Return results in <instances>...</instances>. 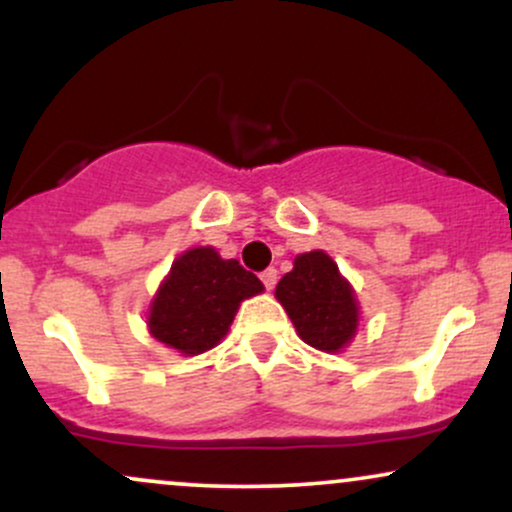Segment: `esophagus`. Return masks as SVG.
Segmentation results:
<instances>
[{"instance_id": "esophagus-1", "label": "esophagus", "mask_w": 512, "mask_h": 512, "mask_svg": "<svg viewBox=\"0 0 512 512\" xmlns=\"http://www.w3.org/2000/svg\"><path fill=\"white\" fill-rule=\"evenodd\" d=\"M260 279H262L264 289H267V291H272L274 286H276V279H279V272H276L274 267H269V269H264V272L260 274Z\"/></svg>"}]
</instances>
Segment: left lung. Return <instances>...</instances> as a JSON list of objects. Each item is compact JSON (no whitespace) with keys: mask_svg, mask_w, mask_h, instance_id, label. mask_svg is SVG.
<instances>
[{"mask_svg":"<svg viewBox=\"0 0 512 512\" xmlns=\"http://www.w3.org/2000/svg\"><path fill=\"white\" fill-rule=\"evenodd\" d=\"M298 337L317 351L339 354L354 342L361 322L354 286L325 250L296 255L293 269L274 291Z\"/></svg>","mask_w":512,"mask_h":512,"instance_id":"8db88e82","label":"left lung"}]
</instances>
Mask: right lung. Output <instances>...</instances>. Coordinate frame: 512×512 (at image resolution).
I'll return each mask as SVG.
<instances>
[{
  "label": "right lung",
  "instance_id": "1",
  "mask_svg": "<svg viewBox=\"0 0 512 512\" xmlns=\"http://www.w3.org/2000/svg\"><path fill=\"white\" fill-rule=\"evenodd\" d=\"M262 291V281L238 260H223L216 248L199 245L173 260L146 310V327L180 356L204 354L231 330L240 303Z\"/></svg>",
  "mask_w": 512,
  "mask_h": 512
}]
</instances>
